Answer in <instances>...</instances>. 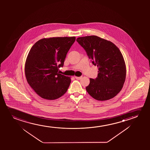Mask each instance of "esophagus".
<instances>
[{"label": "esophagus", "instance_id": "34e87169", "mask_svg": "<svg viewBox=\"0 0 150 150\" xmlns=\"http://www.w3.org/2000/svg\"><path fill=\"white\" fill-rule=\"evenodd\" d=\"M75 78L77 80H80L81 78H82V76H80V77H77V76H75Z\"/></svg>", "mask_w": 150, "mask_h": 150}]
</instances>
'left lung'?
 Masks as SVG:
<instances>
[{
    "mask_svg": "<svg viewBox=\"0 0 150 150\" xmlns=\"http://www.w3.org/2000/svg\"><path fill=\"white\" fill-rule=\"evenodd\" d=\"M76 40L98 68L97 77L90 79L86 91L97 100L113 98L125 82L126 66L121 52L111 41L94 35L78 37Z\"/></svg>",
    "mask_w": 150,
    "mask_h": 150,
    "instance_id": "8db88e82",
    "label": "left lung"
}]
</instances>
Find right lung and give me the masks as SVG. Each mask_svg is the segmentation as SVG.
I'll use <instances>...</instances> for the list:
<instances>
[{"label": "right lung", "mask_w": 150, "mask_h": 150, "mask_svg": "<svg viewBox=\"0 0 150 150\" xmlns=\"http://www.w3.org/2000/svg\"><path fill=\"white\" fill-rule=\"evenodd\" d=\"M75 37L40 39L31 47L25 63L27 82L35 93L47 100L59 98L66 93L70 77L58 73Z\"/></svg>", "instance_id": "1"}]
</instances>
